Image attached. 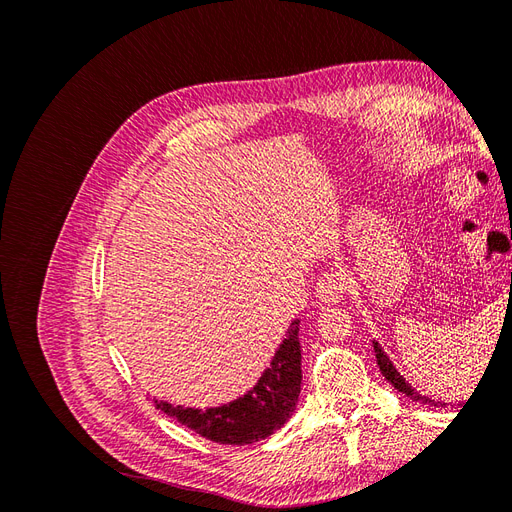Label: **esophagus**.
<instances>
[{"mask_svg":"<svg viewBox=\"0 0 512 512\" xmlns=\"http://www.w3.org/2000/svg\"><path fill=\"white\" fill-rule=\"evenodd\" d=\"M350 286V280L348 275L342 273V271H331V273H324L320 280H318V286H316V297L320 303L324 305H335L342 301V297L346 294Z\"/></svg>","mask_w":512,"mask_h":512,"instance_id":"esophagus-1","label":"esophagus"}]
</instances>
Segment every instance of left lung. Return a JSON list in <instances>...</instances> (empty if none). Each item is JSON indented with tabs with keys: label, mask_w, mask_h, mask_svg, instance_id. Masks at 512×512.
<instances>
[{
	"label": "left lung",
	"mask_w": 512,
	"mask_h": 512,
	"mask_svg": "<svg viewBox=\"0 0 512 512\" xmlns=\"http://www.w3.org/2000/svg\"><path fill=\"white\" fill-rule=\"evenodd\" d=\"M374 352H376V361H378V367H380V371L384 374V378L389 380L399 393L408 395L412 401H418V404H423V406H438V404H440V401L418 393V391L414 389V386H412L404 376L399 374L397 367L391 363V359H389V356H386V352L382 350V346L376 342V339H374ZM442 406H444V404H442Z\"/></svg>",
	"instance_id": "obj_1"
}]
</instances>
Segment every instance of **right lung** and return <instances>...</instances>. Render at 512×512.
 Instances as JSON below:
<instances>
[{"label": "right lung", "mask_w": 512, "mask_h": 512, "mask_svg": "<svg viewBox=\"0 0 512 512\" xmlns=\"http://www.w3.org/2000/svg\"><path fill=\"white\" fill-rule=\"evenodd\" d=\"M299 318L290 322L286 339L275 350L271 365L245 395L215 408L173 406L153 397V404L181 425L211 442L245 446L269 438L297 408L301 393Z\"/></svg>", "instance_id": "add662e5"}]
</instances>
